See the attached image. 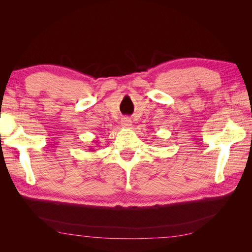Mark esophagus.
<instances>
[{"mask_svg": "<svg viewBox=\"0 0 252 252\" xmlns=\"http://www.w3.org/2000/svg\"><path fill=\"white\" fill-rule=\"evenodd\" d=\"M131 120L129 119V118H123L122 119V121H121V125L123 126V127H125V128H129L131 126Z\"/></svg>", "mask_w": 252, "mask_h": 252, "instance_id": "1", "label": "esophagus"}]
</instances>
